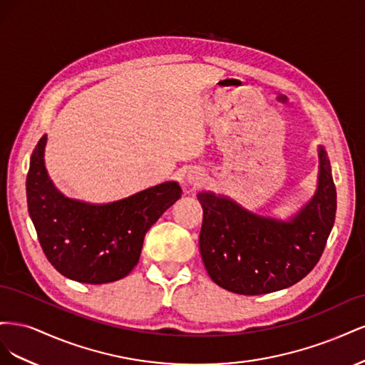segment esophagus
<instances>
[{
    "mask_svg": "<svg viewBox=\"0 0 365 365\" xmlns=\"http://www.w3.org/2000/svg\"><path fill=\"white\" fill-rule=\"evenodd\" d=\"M187 180H189V182L192 184H196L200 182L202 180V173L200 169H190L189 170V175H187Z\"/></svg>",
    "mask_w": 365,
    "mask_h": 365,
    "instance_id": "esophagus-1",
    "label": "esophagus"
}]
</instances>
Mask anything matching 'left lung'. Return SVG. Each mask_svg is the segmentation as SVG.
Masks as SVG:
<instances>
[{"mask_svg": "<svg viewBox=\"0 0 365 365\" xmlns=\"http://www.w3.org/2000/svg\"><path fill=\"white\" fill-rule=\"evenodd\" d=\"M314 197L289 220L248 212L227 196L197 193L204 212L200 250L216 284L242 295L280 291L314 269L336 213V189L326 150L318 148Z\"/></svg>", "mask_w": 365, "mask_h": 365, "instance_id": "obj_1", "label": "left lung"}]
</instances>
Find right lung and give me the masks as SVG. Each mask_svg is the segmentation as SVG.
I'll use <instances>...</instances> for the list:
<instances>
[{
    "label": "right lung",
    "mask_w": 365,
    "mask_h": 365,
    "mask_svg": "<svg viewBox=\"0 0 365 365\" xmlns=\"http://www.w3.org/2000/svg\"><path fill=\"white\" fill-rule=\"evenodd\" d=\"M46 143L43 135L33 150L26 181L29 215L43 254L54 269L81 283L126 277L138 263L148 230L181 197L180 184L165 181L108 204L70 200L48 178Z\"/></svg>",
    "instance_id": "1"
}]
</instances>
